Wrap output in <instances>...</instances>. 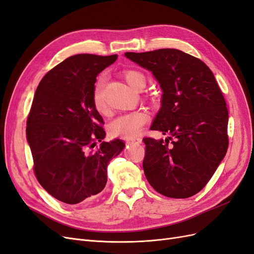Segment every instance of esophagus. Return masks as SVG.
Listing matches in <instances>:
<instances>
[{
    "label": "esophagus",
    "instance_id": "34e87169",
    "mask_svg": "<svg viewBox=\"0 0 254 254\" xmlns=\"http://www.w3.org/2000/svg\"><path fill=\"white\" fill-rule=\"evenodd\" d=\"M141 142H142V139L141 138H129V139H127V143H128V144H132V143L140 144Z\"/></svg>",
    "mask_w": 254,
    "mask_h": 254
}]
</instances>
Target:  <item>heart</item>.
<instances>
[{"instance_id":"1","label":"heart","mask_w":254,"mask_h":254,"mask_svg":"<svg viewBox=\"0 0 254 254\" xmlns=\"http://www.w3.org/2000/svg\"><path fill=\"white\" fill-rule=\"evenodd\" d=\"M122 77L126 82L134 89H142L146 84V78L144 73L136 69H126L122 71ZM103 86L104 78L99 77L96 81L93 92V102L95 109L99 113L106 111V105L103 99ZM149 114L145 111H134L122 114L116 117L109 126V132L114 137L130 138L136 136L142 127L148 122Z\"/></svg>"}]
</instances>
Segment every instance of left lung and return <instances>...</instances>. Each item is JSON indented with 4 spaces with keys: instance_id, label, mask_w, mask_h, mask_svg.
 Listing matches in <instances>:
<instances>
[{
    "instance_id": "1",
    "label": "left lung",
    "mask_w": 254,
    "mask_h": 254,
    "mask_svg": "<svg viewBox=\"0 0 254 254\" xmlns=\"http://www.w3.org/2000/svg\"><path fill=\"white\" fill-rule=\"evenodd\" d=\"M125 56L151 70L163 93L151 129L169 137L143 138L144 175L167 197H191L213 176L229 144L228 110L213 72L173 48Z\"/></svg>"
}]
</instances>
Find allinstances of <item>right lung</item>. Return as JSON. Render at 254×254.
Returning <instances> with one entry per match:
<instances>
[{
    "mask_svg": "<svg viewBox=\"0 0 254 254\" xmlns=\"http://www.w3.org/2000/svg\"><path fill=\"white\" fill-rule=\"evenodd\" d=\"M117 55L79 54L65 59L40 81L26 122V137L40 185L68 204L95 198L108 182V163L124 150L105 137L95 109L96 77ZM102 144L93 150L95 141Z\"/></svg>",
    "mask_w": 254,
    "mask_h": 254,
    "instance_id": "right-lung-1",
    "label": "right lung"
}]
</instances>
